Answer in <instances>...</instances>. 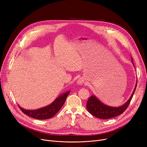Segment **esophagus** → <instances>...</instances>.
I'll use <instances>...</instances> for the list:
<instances>
[{
	"instance_id": "34e87169",
	"label": "esophagus",
	"mask_w": 147,
	"mask_h": 147,
	"mask_svg": "<svg viewBox=\"0 0 147 147\" xmlns=\"http://www.w3.org/2000/svg\"><path fill=\"white\" fill-rule=\"evenodd\" d=\"M78 83L79 84H80V85H82V84H83V83H84V79L83 78H80L78 80Z\"/></svg>"
}]
</instances>
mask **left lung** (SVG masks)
<instances>
[{
	"mask_svg": "<svg viewBox=\"0 0 147 147\" xmlns=\"http://www.w3.org/2000/svg\"><path fill=\"white\" fill-rule=\"evenodd\" d=\"M132 63L134 64L133 59H132ZM136 86L137 83L133 93L129 99L124 105L121 107H113L106 105L98 99L95 96L92 95L87 101L86 109L88 111L94 116L101 119H109L116 117L117 115L121 114L127 109L131 100H132Z\"/></svg>",
	"mask_w": 147,
	"mask_h": 147,
	"instance_id": "obj_1",
	"label": "left lung"
}]
</instances>
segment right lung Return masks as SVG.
<instances>
[{
  "label": "right lung",
  "instance_id": "obj_1",
  "mask_svg": "<svg viewBox=\"0 0 147 147\" xmlns=\"http://www.w3.org/2000/svg\"><path fill=\"white\" fill-rule=\"evenodd\" d=\"M69 94V91L67 92L66 93L62 94L59 97H58L49 105L38 110H27L23 109L20 106H19V107L23 113L26 114V115L32 118L39 120L51 119L58 112L61 108L63 107Z\"/></svg>",
  "mask_w": 147,
  "mask_h": 147
}]
</instances>
